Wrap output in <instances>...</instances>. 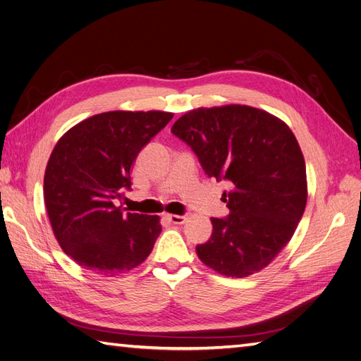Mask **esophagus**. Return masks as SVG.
I'll use <instances>...</instances> for the list:
<instances>
[{"mask_svg":"<svg viewBox=\"0 0 361 361\" xmlns=\"http://www.w3.org/2000/svg\"><path fill=\"white\" fill-rule=\"evenodd\" d=\"M164 218H166L172 224L181 225L188 221V214H164Z\"/></svg>","mask_w":361,"mask_h":361,"instance_id":"34e87169","label":"esophagus"}]
</instances>
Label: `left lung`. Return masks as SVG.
<instances>
[{"label":"left lung","mask_w":361,"mask_h":361,"mask_svg":"<svg viewBox=\"0 0 361 361\" xmlns=\"http://www.w3.org/2000/svg\"><path fill=\"white\" fill-rule=\"evenodd\" d=\"M172 133L209 177L231 184L222 195L228 218H212L200 260L231 278L264 269L290 242L307 204L305 161L289 126L266 110L226 104L184 113Z\"/></svg>","instance_id":"obj_1"}]
</instances>
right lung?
<instances>
[{
	"instance_id": "add662e5",
	"label": "right lung",
	"mask_w": 361,
	"mask_h": 361,
	"mask_svg": "<svg viewBox=\"0 0 361 361\" xmlns=\"http://www.w3.org/2000/svg\"><path fill=\"white\" fill-rule=\"evenodd\" d=\"M173 113L115 110L94 115L59 139L47 163L44 200L53 233L72 260L98 275L133 269L154 248L159 216L126 213L137 154Z\"/></svg>"
}]
</instances>
